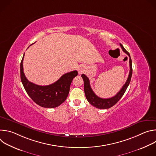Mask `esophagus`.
<instances>
[{"instance_id": "34e87169", "label": "esophagus", "mask_w": 156, "mask_h": 156, "mask_svg": "<svg viewBox=\"0 0 156 156\" xmlns=\"http://www.w3.org/2000/svg\"><path fill=\"white\" fill-rule=\"evenodd\" d=\"M85 71V68L83 66H80L78 69V72L79 74H82L83 73H84Z\"/></svg>"}]
</instances>
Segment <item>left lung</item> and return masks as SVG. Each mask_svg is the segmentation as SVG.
<instances>
[{"mask_svg": "<svg viewBox=\"0 0 156 156\" xmlns=\"http://www.w3.org/2000/svg\"><path fill=\"white\" fill-rule=\"evenodd\" d=\"M120 45L121 48L122 49L123 51L125 52L129 57V72L128 77V79H127L126 83L123 86V87L121 88L120 91L115 96H114V97L110 98H108V99H103V98H101L98 97V96H96L95 94V93L93 92V90L91 89V86H90V81L89 78L85 75H84V74L81 75V77L83 78V81H84V91L86 98L89 102H90L92 105L94 106L96 108H98L100 109H106V108H110L112 106H114L122 98V97L123 96L125 92L126 91V89L130 83L131 75H132V72H133L131 59L129 54L123 48L122 44H120Z\"/></svg>", "mask_w": 156, "mask_h": 156, "instance_id": "obj_1", "label": "left lung"}]
</instances>
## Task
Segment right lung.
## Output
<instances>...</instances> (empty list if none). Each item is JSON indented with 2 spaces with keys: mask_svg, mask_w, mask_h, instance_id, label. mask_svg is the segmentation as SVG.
<instances>
[{
  "mask_svg": "<svg viewBox=\"0 0 156 156\" xmlns=\"http://www.w3.org/2000/svg\"><path fill=\"white\" fill-rule=\"evenodd\" d=\"M20 63V77L25 90L31 99L37 105L45 108H55L62 104L67 98L73 79L78 75L74 70L62 75L56 82L48 86H40L30 82L23 72V61Z\"/></svg>",
  "mask_w": 156,
  "mask_h": 156,
  "instance_id": "add662e5",
  "label": "right lung"
}]
</instances>
